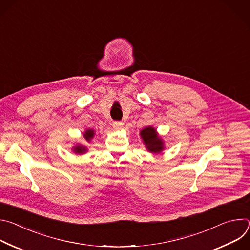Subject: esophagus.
Masks as SVG:
<instances>
[{"label": "esophagus", "instance_id": "34e87169", "mask_svg": "<svg viewBox=\"0 0 250 250\" xmlns=\"http://www.w3.org/2000/svg\"><path fill=\"white\" fill-rule=\"evenodd\" d=\"M124 126V123L123 122H114L113 123V127L115 129H121Z\"/></svg>", "mask_w": 250, "mask_h": 250}]
</instances>
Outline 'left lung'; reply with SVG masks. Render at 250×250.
Returning <instances> with one entry per match:
<instances>
[{
    "label": "left lung",
    "mask_w": 250,
    "mask_h": 250,
    "mask_svg": "<svg viewBox=\"0 0 250 250\" xmlns=\"http://www.w3.org/2000/svg\"><path fill=\"white\" fill-rule=\"evenodd\" d=\"M140 136L144 139V144L149 152L159 153L164 149V142L152 126L145 127L140 131Z\"/></svg>",
    "instance_id": "8db88e82"
}]
</instances>
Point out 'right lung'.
<instances>
[{
	"label": "right lung",
	"instance_id": "obj_1",
	"mask_svg": "<svg viewBox=\"0 0 250 250\" xmlns=\"http://www.w3.org/2000/svg\"><path fill=\"white\" fill-rule=\"evenodd\" d=\"M95 135V131L90 128V129H87L85 132H84V137L87 141H90ZM73 151L77 154H83L87 151V148L85 146H82V145H76L74 147H73Z\"/></svg>",
	"mask_w": 250,
	"mask_h": 250
}]
</instances>
